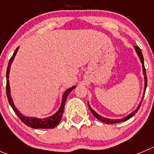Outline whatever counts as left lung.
I'll return each instance as SVG.
<instances>
[{
  "instance_id": "1",
  "label": "left lung",
  "mask_w": 154,
  "mask_h": 154,
  "mask_svg": "<svg viewBox=\"0 0 154 154\" xmlns=\"http://www.w3.org/2000/svg\"><path fill=\"white\" fill-rule=\"evenodd\" d=\"M134 48H135V50L136 51H137V54H138L139 57H140V61H141L142 64H143V75H144V79H145V87H144V91L146 90V85H147V78H146V69H145V67H144V62H143V54H142V52L141 51H140V48H139L138 46H136V45H134ZM143 99V98H142ZM141 103L142 102H140V103L139 104L138 107H137V109L135 110L134 112H133L131 113V114H130L129 116H128L127 117H125V119H106V118H103L102 117V116H100V115L97 114L96 112L94 111L93 109H92V108L90 107V105H88L89 106V109H90V110L91 111V112L93 113V116H95V117L97 118L98 120H100V122H104V123H106V124H114V123H119V122H124V121H126V120H128L129 119H131V117H133L134 116V114H135L136 112H137V111H138V109H140V105H141Z\"/></svg>"
}]
</instances>
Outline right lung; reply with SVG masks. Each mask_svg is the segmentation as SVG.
Instances as JSON below:
<instances>
[{"mask_svg": "<svg viewBox=\"0 0 154 154\" xmlns=\"http://www.w3.org/2000/svg\"><path fill=\"white\" fill-rule=\"evenodd\" d=\"M19 47H17V49L14 51V54L12 55V57H11L10 59L9 63H8V69H7V84H6V90H7V97H8V102H9L10 105L11 106L12 109H14V112L17 115L20 119L23 122L25 125H26L27 126L30 128H54L56 126L58 125L59 122L61 121V117H62L63 112H64V104H65V101L67 100V97L68 96L69 93H70L73 89L75 88V87H73L71 88L68 89L65 91L64 96L62 97V103H61V107H60L59 110L54 115H53L52 116H50L48 118H45V119H36V118H30V117H26L23 116V115H21L20 113L19 112L18 110L17 109V108H15V106L14 104V102H13L12 99L11 97V90H10V85H9V73H10V68H11V63H12L13 60H14V57H15L16 54L17 52V50H18Z\"/></svg>", "mask_w": 154, "mask_h": 154, "instance_id": "add662e5", "label": "right lung"}]
</instances>
